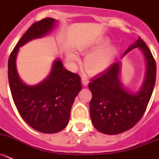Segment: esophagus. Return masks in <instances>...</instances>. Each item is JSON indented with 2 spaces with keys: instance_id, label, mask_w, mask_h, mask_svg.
I'll list each match as a JSON object with an SVG mask.
<instances>
[{
  "instance_id": "obj_1",
  "label": "esophagus",
  "mask_w": 159,
  "mask_h": 159,
  "mask_svg": "<svg viewBox=\"0 0 159 159\" xmlns=\"http://www.w3.org/2000/svg\"><path fill=\"white\" fill-rule=\"evenodd\" d=\"M81 82H82L83 85H84V87H86V86L88 85V84H89V81H88V79L85 77H82V78H81Z\"/></svg>"
}]
</instances>
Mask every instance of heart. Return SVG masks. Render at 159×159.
<instances>
[{
  "label": "heart",
  "instance_id": "b5f03b06",
  "mask_svg": "<svg viewBox=\"0 0 159 159\" xmlns=\"http://www.w3.org/2000/svg\"><path fill=\"white\" fill-rule=\"evenodd\" d=\"M108 43L106 39L98 41L92 49H97ZM84 52V50H81ZM116 55V49L113 46H107L90 53L84 59V68L91 75H96L104 71L111 64ZM66 58L69 64L75 65L79 62V57L73 50H69L66 53Z\"/></svg>",
  "mask_w": 159,
  "mask_h": 159
}]
</instances>
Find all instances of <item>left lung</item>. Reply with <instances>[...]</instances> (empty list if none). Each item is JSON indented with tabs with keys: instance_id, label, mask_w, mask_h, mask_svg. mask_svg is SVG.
I'll return each mask as SVG.
<instances>
[{
	"instance_id": "obj_1",
	"label": "left lung",
	"mask_w": 159,
	"mask_h": 159,
	"mask_svg": "<svg viewBox=\"0 0 159 159\" xmlns=\"http://www.w3.org/2000/svg\"><path fill=\"white\" fill-rule=\"evenodd\" d=\"M139 48L144 55L147 67L139 90H127L120 80L121 63H113L105 71L91 79L89 88L92 98L89 104L92 124L97 130L113 135L130 130L145 112L156 79V64L152 53L139 37L124 52Z\"/></svg>"
}]
</instances>
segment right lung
I'll use <instances>...</instances> for the list:
<instances>
[{
  "mask_svg": "<svg viewBox=\"0 0 159 159\" xmlns=\"http://www.w3.org/2000/svg\"><path fill=\"white\" fill-rule=\"evenodd\" d=\"M57 20L46 18L33 23L22 35L8 59V81L13 101L20 116L32 128L44 134H54L67 127L75 97L81 90L79 75L64 68L55 60L47 78L35 85L23 82L16 67L19 47L29 41L48 35Z\"/></svg>",
  "mask_w": 159,
  "mask_h": 159,
  "instance_id": "add662e5",
  "label": "right lung"
}]
</instances>
